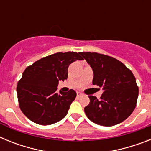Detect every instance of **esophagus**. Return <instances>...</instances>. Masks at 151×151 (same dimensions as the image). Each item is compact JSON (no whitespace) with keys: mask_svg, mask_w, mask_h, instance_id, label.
Listing matches in <instances>:
<instances>
[{"mask_svg":"<svg viewBox=\"0 0 151 151\" xmlns=\"http://www.w3.org/2000/svg\"><path fill=\"white\" fill-rule=\"evenodd\" d=\"M81 96H82V93H81V92H77V97H81Z\"/></svg>","mask_w":151,"mask_h":151,"instance_id":"1","label":"esophagus"}]
</instances>
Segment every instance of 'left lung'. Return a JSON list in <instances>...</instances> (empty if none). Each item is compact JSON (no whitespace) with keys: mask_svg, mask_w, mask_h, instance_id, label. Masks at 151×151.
Listing matches in <instances>:
<instances>
[{"mask_svg":"<svg viewBox=\"0 0 151 151\" xmlns=\"http://www.w3.org/2000/svg\"><path fill=\"white\" fill-rule=\"evenodd\" d=\"M94 72L92 83L102 88L101 99L88 95L85 107L88 118L103 126L123 122L134 111L138 96L136 79L130 69L114 57L91 52H80Z\"/></svg>","mask_w":151,"mask_h":151,"instance_id":"8db88e82","label":"left lung"}]
</instances>
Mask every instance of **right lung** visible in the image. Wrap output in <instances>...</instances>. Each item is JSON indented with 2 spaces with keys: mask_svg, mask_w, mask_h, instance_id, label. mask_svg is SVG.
<instances>
[{
  "mask_svg": "<svg viewBox=\"0 0 151 151\" xmlns=\"http://www.w3.org/2000/svg\"><path fill=\"white\" fill-rule=\"evenodd\" d=\"M80 53H57L45 57L28 66L17 83L19 106L33 122L47 125L66 116L76 92L57 93L60 80L67 79L68 67L76 60H83Z\"/></svg>",
  "mask_w": 151,
  "mask_h": 151,
  "instance_id": "add662e5",
  "label": "right lung"
}]
</instances>
